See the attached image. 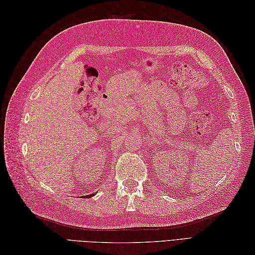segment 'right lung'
Segmentation results:
<instances>
[{
  "instance_id": "1",
  "label": "right lung",
  "mask_w": 255,
  "mask_h": 255,
  "mask_svg": "<svg viewBox=\"0 0 255 255\" xmlns=\"http://www.w3.org/2000/svg\"><path fill=\"white\" fill-rule=\"evenodd\" d=\"M94 196V194H91V195H89V196H84V198H90V197H92Z\"/></svg>"
}]
</instances>
